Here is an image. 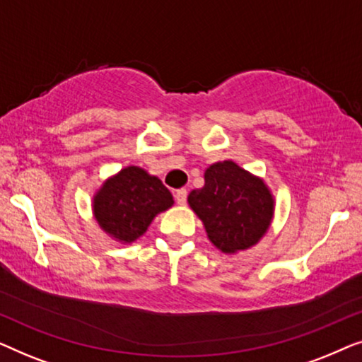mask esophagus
<instances>
[{
	"instance_id": "1",
	"label": "esophagus",
	"mask_w": 362,
	"mask_h": 362,
	"mask_svg": "<svg viewBox=\"0 0 362 362\" xmlns=\"http://www.w3.org/2000/svg\"><path fill=\"white\" fill-rule=\"evenodd\" d=\"M175 199L177 204H186V199H187V191L186 189H177L175 192Z\"/></svg>"
}]
</instances>
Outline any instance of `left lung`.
<instances>
[{"label": "left lung", "mask_w": 362, "mask_h": 362, "mask_svg": "<svg viewBox=\"0 0 362 362\" xmlns=\"http://www.w3.org/2000/svg\"><path fill=\"white\" fill-rule=\"evenodd\" d=\"M204 224L207 237L224 254L255 245L274 219L275 201L264 180L234 161H222L204 173V186L187 196Z\"/></svg>", "instance_id": "8db88e82"}]
</instances>
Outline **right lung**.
Masks as SVG:
<instances>
[{
    "mask_svg": "<svg viewBox=\"0 0 362 362\" xmlns=\"http://www.w3.org/2000/svg\"><path fill=\"white\" fill-rule=\"evenodd\" d=\"M175 204L171 192L140 166H127L103 182L93 196V216L108 235L132 244L160 212Z\"/></svg>",
    "mask_w": 362,
    "mask_h": 362,
    "instance_id": "right-lung-1",
    "label": "right lung"
}]
</instances>
